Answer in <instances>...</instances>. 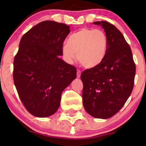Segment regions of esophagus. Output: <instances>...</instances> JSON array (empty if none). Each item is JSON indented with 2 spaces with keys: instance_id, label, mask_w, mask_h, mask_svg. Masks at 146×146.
Masks as SVG:
<instances>
[{
  "instance_id": "34e87169",
  "label": "esophagus",
  "mask_w": 146,
  "mask_h": 146,
  "mask_svg": "<svg viewBox=\"0 0 146 146\" xmlns=\"http://www.w3.org/2000/svg\"><path fill=\"white\" fill-rule=\"evenodd\" d=\"M80 74H81V72H80V70H78V72H77V78H80Z\"/></svg>"
}]
</instances>
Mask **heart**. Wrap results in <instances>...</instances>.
I'll return each mask as SVG.
<instances>
[{
	"mask_svg": "<svg viewBox=\"0 0 146 146\" xmlns=\"http://www.w3.org/2000/svg\"><path fill=\"white\" fill-rule=\"evenodd\" d=\"M108 49V38L104 31L82 28L69 36L62 46L66 61L72 63L76 58L84 67L92 68L104 59Z\"/></svg>",
	"mask_w": 146,
	"mask_h": 146,
	"instance_id": "1",
	"label": "heart"
}]
</instances>
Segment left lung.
I'll return each instance as SVG.
<instances>
[{
  "instance_id": "obj_1",
  "label": "left lung",
  "mask_w": 146,
  "mask_h": 146,
  "mask_svg": "<svg viewBox=\"0 0 146 146\" xmlns=\"http://www.w3.org/2000/svg\"><path fill=\"white\" fill-rule=\"evenodd\" d=\"M108 38L106 57L99 66L82 73V104L85 111L98 119H109L122 108L133 90L136 65L123 35L105 21L94 22Z\"/></svg>"
}]
</instances>
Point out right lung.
Masks as SVG:
<instances>
[{"instance_id": "obj_1", "label": "right lung", "mask_w": 146, "mask_h": 146, "mask_svg": "<svg viewBox=\"0 0 146 146\" xmlns=\"http://www.w3.org/2000/svg\"><path fill=\"white\" fill-rule=\"evenodd\" d=\"M70 32L66 25L46 20L21 38L13 63V80L22 102L35 117L56 112L61 93L76 79V68L60 58Z\"/></svg>"}]
</instances>
